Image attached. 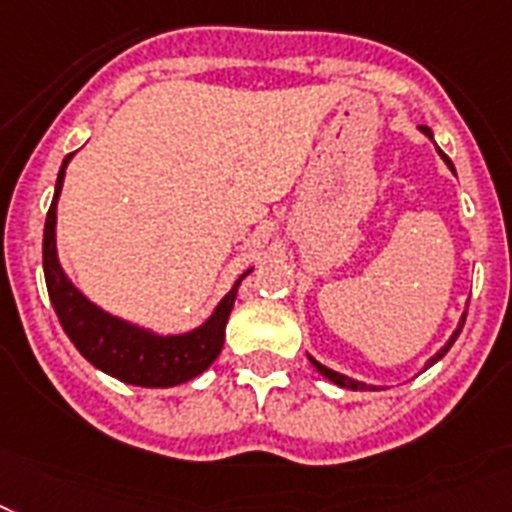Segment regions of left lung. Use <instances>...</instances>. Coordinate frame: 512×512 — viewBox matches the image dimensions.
Instances as JSON below:
<instances>
[{"label": "left lung", "instance_id": "obj_1", "mask_svg": "<svg viewBox=\"0 0 512 512\" xmlns=\"http://www.w3.org/2000/svg\"><path fill=\"white\" fill-rule=\"evenodd\" d=\"M422 132H424V135L429 137V140H432V130H429V127H422ZM437 153H440V156H442V161L448 163V169L453 171V174H455V169H453V163H450V158L445 156V153H442L440 148H437ZM463 322H466V315L461 317V322H458V328H455V333H453V336H450V341L445 343V346H442V349L437 351L435 356H432V359H429V362H427V367H432V364H435V362H440L442 356L448 354V351H450V346H453V343H455V338H458V333H461V330H463ZM309 362H312V367H315L317 372H320L322 377H328L330 382H336V385H341V388H351V390H377L375 385H367V382L351 380V377L341 375V372H336V369L325 367V364H320V362H317V359H312V356H309ZM427 367H424V369H427Z\"/></svg>", "mask_w": 512, "mask_h": 512}]
</instances>
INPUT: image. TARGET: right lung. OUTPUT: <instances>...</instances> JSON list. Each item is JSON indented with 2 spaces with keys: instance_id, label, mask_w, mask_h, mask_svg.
I'll use <instances>...</instances> for the list:
<instances>
[{
  "instance_id": "add662e5",
  "label": "right lung",
  "mask_w": 512,
  "mask_h": 512,
  "mask_svg": "<svg viewBox=\"0 0 512 512\" xmlns=\"http://www.w3.org/2000/svg\"><path fill=\"white\" fill-rule=\"evenodd\" d=\"M75 153L62 161L57 176V190L46 213L44 226V276L49 289L51 307L62 322L64 333L75 343V349L106 375L117 377L140 388H171L182 385L192 377L203 375L216 362L226 338V322L234 307L236 289L247 273L236 278L234 289L223 296L213 315L200 328L182 333V336H158L153 330L114 317L101 307L85 299L75 283L59 265L57 257V200L64 184V171Z\"/></svg>"
}]
</instances>
